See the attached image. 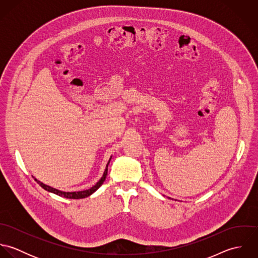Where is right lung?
<instances>
[{
  "label": "right lung",
  "instance_id": "add662e5",
  "mask_svg": "<svg viewBox=\"0 0 258 258\" xmlns=\"http://www.w3.org/2000/svg\"><path fill=\"white\" fill-rule=\"evenodd\" d=\"M110 160L111 158L109 159L107 165H106V169H105V171H104L103 176L101 177V179H100L96 184H94L92 187H90L89 189L79 190V191H62V190L56 189V188H54V187H51V186H49V185H47V184H42L41 182L37 181V179H35V180H36V182H37V184H39L42 188H44L45 190H47V191H49V192H53V194H55V195H57V196H59V197L67 198V199H74V200L84 199V198H87V197H89L90 195H92L96 189H98V188L100 187L101 184H103V182L105 181L106 176H107L108 165H109V163H110Z\"/></svg>",
  "mask_w": 258,
  "mask_h": 258
}]
</instances>
